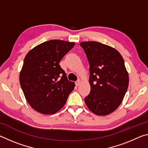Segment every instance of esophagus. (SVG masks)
<instances>
[{"mask_svg": "<svg viewBox=\"0 0 148 148\" xmlns=\"http://www.w3.org/2000/svg\"><path fill=\"white\" fill-rule=\"evenodd\" d=\"M80 84H81V80H80L79 79H77V81L76 82V86H79Z\"/></svg>", "mask_w": 148, "mask_h": 148, "instance_id": "34e87169", "label": "esophagus"}]
</instances>
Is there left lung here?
<instances>
[{"label": "left lung", "mask_w": 148, "mask_h": 148, "mask_svg": "<svg viewBox=\"0 0 148 148\" xmlns=\"http://www.w3.org/2000/svg\"><path fill=\"white\" fill-rule=\"evenodd\" d=\"M79 45L89 63L91 91L85 102L96 115L111 114L121 104L129 86L123 59L116 49L99 42H84Z\"/></svg>", "instance_id": "obj_1"}]
</instances>
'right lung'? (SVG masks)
Segmentation results:
<instances>
[{
	"label": "right lung",
	"instance_id": "add662e5",
	"mask_svg": "<svg viewBox=\"0 0 148 148\" xmlns=\"http://www.w3.org/2000/svg\"><path fill=\"white\" fill-rule=\"evenodd\" d=\"M74 42L59 40L43 42L27 54L19 82L27 101L40 113L53 114L64 106L75 84L59 65Z\"/></svg>",
	"mask_w": 148,
	"mask_h": 148
}]
</instances>
